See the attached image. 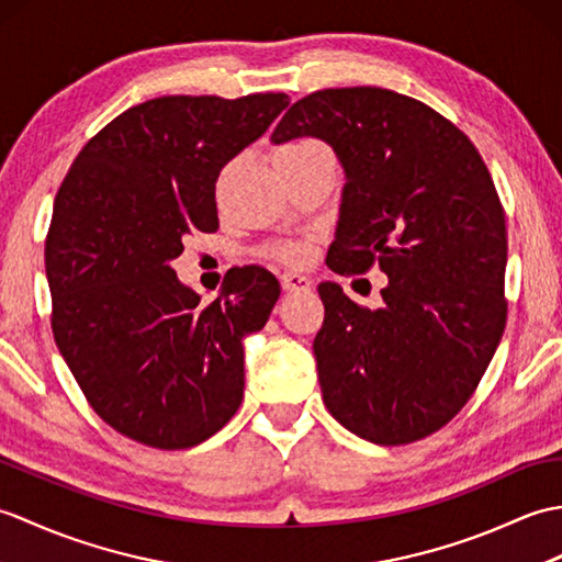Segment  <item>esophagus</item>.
Masks as SVG:
<instances>
[{
	"instance_id": "1",
	"label": "esophagus",
	"mask_w": 562,
	"mask_h": 562,
	"mask_svg": "<svg viewBox=\"0 0 562 562\" xmlns=\"http://www.w3.org/2000/svg\"><path fill=\"white\" fill-rule=\"evenodd\" d=\"M280 282H282V288L288 290V292H308L314 288V282L306 278V274H302V272H282L280 274Z\"/></svg>"
}]
</instances>
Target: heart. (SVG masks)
<instances>
[{"instance_id": "obj_1", "label": "heart", "mask_w": 562, "mask_h": 562, "mask_svg": "<svg viewBox=\"0 0 562 562\" xmlns=\"http://www.w3.org/2000/svg\"><path fill=\"white\" fill-rule=\"evenodd\" d=\"M321 145L314 139H302V142H292V145H284L278 151H296V149H318ZM272 254L278 256L284 262H302L308 256V244L306 241H284L272 248Z\"/></svg>"}]
</instances>
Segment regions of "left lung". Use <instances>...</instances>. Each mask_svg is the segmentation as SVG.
I'll use <instances>...</instances> for the list:
<instances>
[{
	"instance_id": "8db88e82",
	"label": "left lung",
	"mask_w": 562,
	"mask_h": 562,
	"mask_svg": "<svg viewBox=\"0 0 562 562\" xmlns=\"http://www.w3.org/2000/svg\"><path fill=\"white\" fill-rule=\"evenodd\" d=\"M324 139L345 171L328 268L386 274L379 308L321 282L314 338L328 413L374 445L445 427L491 364L507 321V229L479 149L429 105L376 87L296 101L272 145Z\"/></svg>"
}]
</instances>
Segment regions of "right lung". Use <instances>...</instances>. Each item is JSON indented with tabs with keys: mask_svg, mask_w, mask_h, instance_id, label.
<instances>
[{
	"mask_svg": "<svg viewBox=\"0 0 562 562\" xmlns=\"http://www.w3.org/2000/svg\"><path fill=\"white\" fill-rule=\"evenodd\" d=\"M290 99L161 97L87 142L57 190L45 241L53 336L117 432L188 449L244 401V338L280 296L266 268L226 272L210 304L176 278L188 234L220 229L214 183Z\"/></svg>",
	"mask_w": 562,
	"mask_h": 562,
	"instance_id": "obj_1",
	"label": "right lung"
}]
</instances>
